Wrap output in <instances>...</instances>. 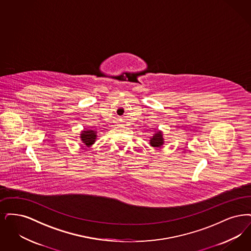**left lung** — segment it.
I'll return each instance as SVG.
<instances>
[{
  "label": "left lung",
  "mask_w": 251,
  "mask_h": 251,
  "mask_svg": "<svg viewBox=\"0 0 251 251\" xmlns=\"http://www.w3.org/2000/svg\"><path fill=\"white\" fill-rule=\"evenodd\" d=\"M150 145L154 148H161L164 144L163 132L160 130L154 131V134L150 138Z\"/></svg>",
  "instance_id": "obj_1"
}]
</instances>
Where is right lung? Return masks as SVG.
I'll list each match as a JSON object with an SVG mask.
<instances>
[{"mask_svg": "<svg viewBox=\"0 0 251 251\" xmlns=\"http://www.w3.org/2000/svg\"><path fill=\"white\" fill-rule=\"evenodd\" d=\"M79 138L84 145L90 147L97 141L98 132L93 129H83L79 134Z\"/></svg>", "mask_w": 251, "mask_h": 251, "instance_id": "obj_1", "label": "right lung"}]
</instances>
